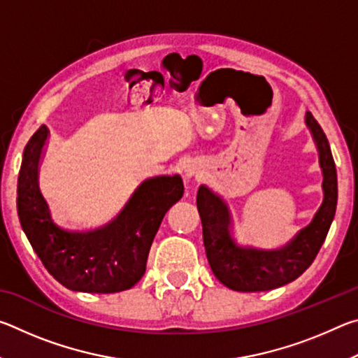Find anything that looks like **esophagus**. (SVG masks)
Listing matches in <instances>:
<instances>
[{
  "label": "esophagus",
  "instance_id": "34e87169",
  "mask_svg": "<svg viewBox=\"0 0 358 358\" xmlns=\"http://www.w3.org/2000/svg\"><path fill=\"white\" fill-rule=\"evenodd\" d=\"M199 173H201V166H199L197 162H189V164H186L183 167L185 180H191L194 177H199Z\"/></svg>",
  "mask_w": 358,
  "mask_h": 358
}]
</instances>
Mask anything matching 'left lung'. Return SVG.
<instances>
[{
  "instance_id": "8db88e82",
  "label": "left lung",
  "mask_w": 358,
  "mask_h": 358,
  "mask_svg": "<svg viewBox=\"0 0 358 358\" xmlns=\"http://www.w3.org/2000/svg\"><path fill=\"white\" fill-rule=\"evenodd\" d=\"M305 123L319 151V164L324 175V201L310 226L301 229L286 246L280 250H260L238 243L232 232V216L227 202L207 186L199 187L197 210L202 220L205 252L215 276L229 289L262 292L292 282L313 264L325 241L338 202L336 167L329 141L310 112H306Z\"/></svg>"
}]
</instances>
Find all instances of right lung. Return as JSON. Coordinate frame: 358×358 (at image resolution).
I'll list each match as a JSON object with an SVG mask.
<instances>
[{
	"instance_id": "obj_1",
	"label": "right lung",
	"mask_w": 358,
	"mask_h": 358,
	"mask_svg": "<svg viewBox=\"0 0 358 358\" xmlns=\"http://www.w3.org/2000/svg\"><path fill=\"white\" fill-rule=\"evenodd\" d=\"M47 137L48 129L42 124L23 151L17 186L23 232L48 273L64 287L88 294L131 289L145 273L162 217L183 197V180L180 175H162L143 181L110 224L72 232L53 222L39 189V161Z\"/></svg>"
}]
</instances>
